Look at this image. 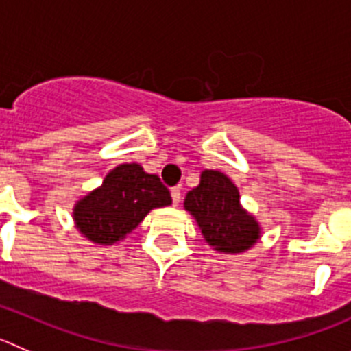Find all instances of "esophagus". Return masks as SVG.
I'll return each instance as SVG.
<instances>
[{
  "label": "esophagus",
  "instance_id": "obj_1",
  "mask_svg": "<svg viewBox=\"0 0 351 351\" xmlns=\"http://www.w3.org/2000/svg\"><path fill=\"white\" fill-rule=\"evenodd\" d=\"M171 197H173V204L178 206L180 199H182V191H180V186H173L171 189Z\"/></svg>",
  "mask_w": 351,
  "mask_h": 351
}]
</instances>
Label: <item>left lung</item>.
Returning <instances> with one entry per match:
<instances>
[{
  "instance_id": "left-lung-1",
  "label": "left lung",
  "mask_w": 351,
  "mask_h": 351,
  "mask_svg": "<svg viewBox=\"0 0 351 351\" xmlns=\"http://www.w3.org/2000/svg\"><path fill=\"white\" fill-rule=\"evenodd\" d=\"M183 208L218 253H245L260 241V221L241 204L239 189L225 173L204 169L199 185L186 192Z\"/></svg>"
}]
</instances>
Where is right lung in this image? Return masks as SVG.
I'll use <instances>...</instances> for the list:
<instances>
[{
  "label": "right lung",
  "mask_w": 351,
  "mask_h": 351,
  "mask_svg": "<svg viewBox=\"0 0 351 351\" xmlns=\"http://www.w3.org/2000/svg\"><path fill=\"white\" fill-rule=\"evenodd\" d=\"M171 204L159 176L136 162L119 165L107 173L100 186L80 197L72 220L84 239L97 245H114L128 237L152 209Z\"/></svg>",
  "instance_id": "right-lung-1"
}]
</instances>
